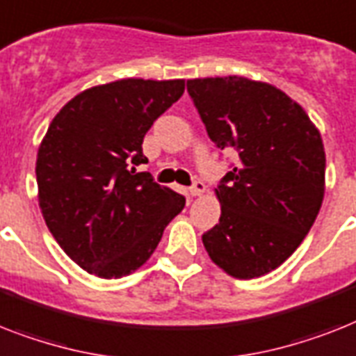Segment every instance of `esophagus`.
<instances>
[{
    "instance_id": "34e87169",
    "label": "esophagus",
    "mask_w": 356,
    "mask_h": 356,
    "mask_svg": "<svg viewBox=\"0 0 356 356\" xmlns=\"http://www.w3.org/2000/svg\"><path fill=\"white\" fill-rule=\"evenodd\" d=\"M204 192H207V186H204L203 181H195V183L190 186V195H193V197H197V195H203Z\"/></svg>"
}]
</instances>
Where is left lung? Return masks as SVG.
<instances>
[{"label":"left lung","mask_w":356,"mask_h":356,"mask_svg":"<svg viewBox=\"0 0 356 356\" xmlns=\"http://www.w3.org/2000/svg\"><path fill=\"white\" fill-rule=\"evenodd\" d=\"M186 88L212 143L239 155L216 188L221 218L203 234V245L234 278H259L300 247L318 216L322 135L298 102L267 82L193 78Z\"/></svg>","instance_id":"obj_1"}]
</instances>
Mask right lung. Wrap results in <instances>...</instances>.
I'll return each instance as SVG.
<instances>
[{
    "mask_svg": "<svg viewBox=\"0 0 356 356\" xmlns=\"http://www.w3.org/2000/svg\"><path fill=\"white\" fill-rule=\"evenodd\" d=\"M184 93V80L124 78L89 88L53 118L36 159L38 203L63 252L98 278L148 261L184 197L153 183L144 135Z\"/></svg>",
    "mask_w": 356,
    "mask_h": 356,
    "instance_id": "add662e5",
    "label": "right lung"
}]
</instances>
